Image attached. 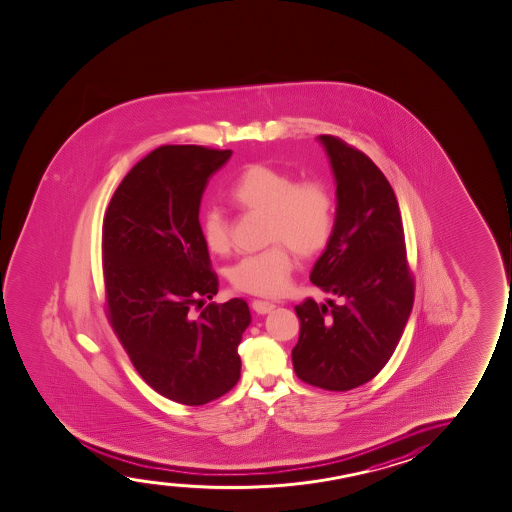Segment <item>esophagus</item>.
Wrapping results in <instances>:
<instances>
[{
	"label": "esophagus",
	"instance_id": "obj_1",
	"mask_svg": "<svg viewBox=\"0 0 512 512\" xmlns=\"http://www.w3.org/2000/svg\"><path fill=\"white\" fill-rule=\"evenodd\" d=\"M274 303L271 302H265V300H253L252 302V309L257 312V314H260V316H264V314H269L271 310H274Z\"/></svg>",
	"mask_w": 512,
	"mask_h": 512
}]
</instances>
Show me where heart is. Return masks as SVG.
I'll return each mask as SVG.
<instances>
[{
  "label": "heart",
  "mask_w": 512,
  "mask_h": 512,
  "mask_svg": "<svg viewBox=\"0 0 512 512\" xmlns=\"http://www.w3.org/2000/svg\"><path fill=\"white\" fill-rule=\"evenodd\" d=\"M231 200L240 209L267 217L264 252L248 255L229 269L236 290L279 297L290 283L293 252L310 259L328 247L335 228V202L326 184L302 181L291 172L271 165L247 167L231 190ZM200 231L210 253L224 255L231 248V222L219 209L202 214Z\"/></svg>",
  "instance_id": "heart-1"
}]
</instances>
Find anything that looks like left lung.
Returning a JSON list of instances; mask_svg holds the SVG:
<instances>
[{"label":"left lung","mask_w":512,"mask_h":512,"mask_svg":"<svg viewBox=\"0 0 512 512\" xmlns=\"http://www.w3.org/2000/svg\"><path fill=\"white\" fill-rule=\"evenodd\" d=\"M324 146L336 183L333 236L310 281L340 303L295 307L300 336L291 350L298 378L331 392L364 385L385 367L414 303L404 226L385 174L364 153L329 134Z\"/></svg>","instance_id":"left-lung-1"}]
</instances>
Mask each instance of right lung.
<instances>
[{"instance_id": "add662e5", "label": "right lung", "mask_w": 512, "mask_h": 512, "mask_svg": "<svg viewBox=\"0 0 512 512\" xmlns=\"http://www.w3.org/2000/svg\"><path fill=\"white\" fill-rule=\"evenodd\" d=\"M231 155L160 146L127 172L103 219L110 324L139 376L184 405L212 402L238 383V345L252 322L241 298L203 307L219 279L202 240L200 203Z\"/></svg>"}]
</instances>
